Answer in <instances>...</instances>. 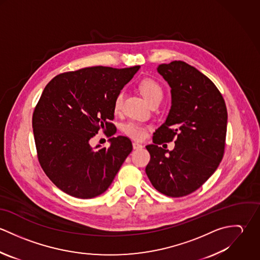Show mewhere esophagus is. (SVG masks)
Masks as SVG:
<instances>
[{"label":"esophagus","instance_id":"1","mask_svg":"<svg viewBox=\"0 0 260 260\" xmlns=\"http://www.w3.org/2000/svg\"><path fill=\"white\" fill-rule=\"evenodd\" d=\"M142 147H143V145H142V144L137 143V142H133V148L135 149V150H137V149H141Z\"/></svg>","mask_w":260,"mask_h":260}]
</instances>
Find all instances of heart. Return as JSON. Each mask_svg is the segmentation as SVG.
Listing matches in <instances>:
<instances>
[{
	"label": "heart",
	"instance_id": "obj_1",
	"mask_svg": "<svg viewBox=\"0 0 260 260\" xmlns=\"http://www.w3.org/2000/svg\"><path fill=\"white\" fill-rule=\"evenodd\" d=\"M138 88L143 95V97L148 101L149 103H153L155 101H159L162 99L163 90L162 87L155 80L145 78L140 81L138 84ZM123 105V93L120 92L117 94L114 100L113 109L115 113H119L122 109ZM123 131L125 134L130 136L131 138L140 140L143 139L147 134V126L138 121H129L123 126Z\"/></svg>",
	"mask_w": 260,
	"mask_h": 260
}]
</instances>
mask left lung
I'll list each match as a JSON object with an SVG mask.
<instances>
[{
	"label": "left lung",
	"mask_w": 260,
	"mask_h": 260,
	"mask_svg": "<svg viewBox=\"0 0 260 260\" xmlns=\"http://www.w3.org/2000/svg\"><path fill=\"white\" fill-rule=\"evenodd\" d=\"M171 88V109L146 146V174L156 190L182 197L203 185L221 162L225 149L227 110L214 83L183 61L157 68ZM176 142L172 151L160 148Z\"/></svg>",
	"instance_id": "1"
}]
</instances>
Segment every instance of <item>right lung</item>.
I'll list each match as a JSON object with an SVG mask.
<instances>
[{"label":"right lung","instance_id":"right-lung-1","mask_svg":"<svg viewBox=\"0 0 260 260\" xmlns=\"http://www.w3.org/2000/svg\"><path fill=\"white\" fill-rule=\"evenodd\" d=\"M139 68L89 67L57 75L45 87L32 119L38 160L63 192L89 199L111 185L132 151L131 140L112 137L108 148H92L90 139L99 130L116 133L110 122L115 97Z\"/></svg>","mask_w":260,"mask_h":260}]
</instances>
